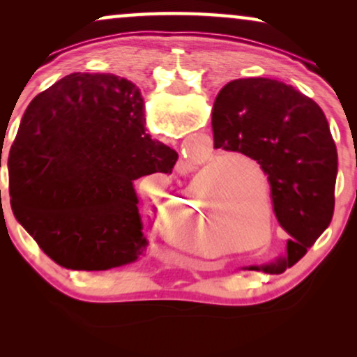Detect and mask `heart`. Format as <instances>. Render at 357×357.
Instances as JSON below:
<instances>
[{"label":"heart","instance_id":"b5f03b06","mask_svg":"<svg viewBox=\"0 0 357 357\" xmlns=\"http://www.w3.org/2000/svg\"><path fill=\"white\" fill-rule=\"evenodd\" d=\"M241 162L252 167L266 193V175L252 158L242 153L214 155L208 167L199 170L190 187L164 211L162 232L169 242L180 248L204 250L211 241L208 211L216 213L222 227L232 234H245L253 219L263 216L260 184ZM208 173L217 174L218 185L212 183L207 187Z\"/></svg>","mask_w":357,"mask_h":357}]
</instances>
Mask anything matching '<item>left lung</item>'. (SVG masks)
I'll list each match as a JSON object with an SVG mask.
<instances>
[{
  "label": "left lung",
  "mask_w": 357,
  "mask_h": 357,
  "mask_svg": "<svg viewBox=\"0 0 357 357\" xmlns=\"http://www.w3.org/2000/svg\"><path fill=\"white\" fill-rule=\"evenodd\" d=\"M214 148L257 160L271 185L273 208L289 236L287 257L248 270L281 273L301 260L330 226L338 153L319 105L266 77L236 79L214 100Z\"/></svg>",
  "instance_id": "left-lung-1"
}]
</instances>
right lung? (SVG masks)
Wrapping results in <instances>:
<instances>
[{
    "mask_svg": "<svg viewBox=\"0 0 357 357\" xmlns=\"http://www.w3.org/2000/svg\"><path fill=\"white\" fill-rule=\"evenodd\" d=\"M144 125L138 87L109 73H73L29 104L9 149L11 208L60 266L104 271L144 253L133 182L178 158Z\"/></svg>",
    "mask_w": 357,
    "mask_h": 357,
    "instance_id": "right-lung-1",
    "label": "right lung"
}]
</instances>
